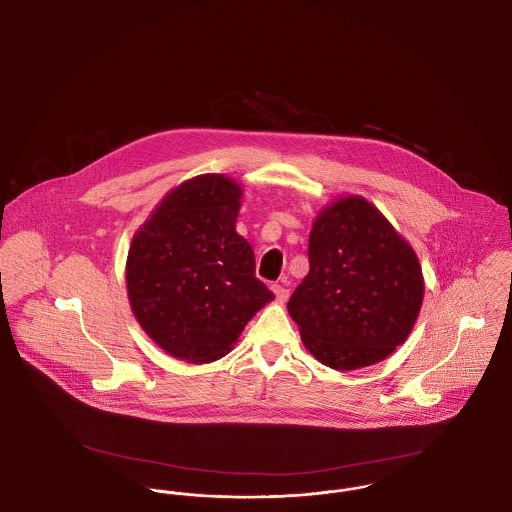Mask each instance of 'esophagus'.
<instances>
[{"mask_svg": "<svg viewBox=\"0 0 512 512\" xmlns=\"http://www.w3.org/2000/svg\"><path fill=\"white\" fill-rule=\"evenodd\" d=\"M270 290L274 292V295H276V301H280V303L288 301V297H290V290H288V288H284L282 284H272V286H270Z\"/></svg>", "mask_w": 512, "mask_h": 512, "instance_id": "34e87169", "label": "esophagus"}]
</instances>
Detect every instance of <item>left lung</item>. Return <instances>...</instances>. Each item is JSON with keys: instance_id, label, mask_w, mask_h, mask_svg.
Masks as SVG:
<instances>
[{"instance_id": "obj_1", "label": "left lung", "mask_w": 512, "mask_h": 512, "mask_svg": "<svg viewBox=\"0 0 512 512\" xmlns=\"http://www.w3.org/2000/svg\"><path fill=\"white\" fill-rule=\"evenodd\" d=\"M424 297L413 247L361 195L324 207L309 236V274L288 311L322 365L380 363L409 338Z\"/></svg>"}]
</instances>
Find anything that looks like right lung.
Instances as JSON below:
<instances>
[{
    "instance_id": "1",
    "label": "right lung",
    "mask_w": 512,
    "mask_h": 512,
    "mask_svg": "<svg viewBox=\"0 0 512 512\" xmlns=\"http://www.w3.org/2000/svg\"><path fill=\"white\" fill-rule=\"evenodd\" d=\"M242 188L201 174L165 195L134 234L126 259L130 307L147 336L188 363L224 357L274 293L236 232Z\"/></svg>"
}]
</instances>
